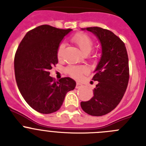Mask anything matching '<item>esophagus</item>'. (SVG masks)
<instances>
[{
	"mask_svg": "<svg viewBox=\"0 0 146 146\" xmlns=\"http://www.w3.org/2000/svg\"><path fill=\"white\" fill-rule=\"evenodd\" d=\"M82 86V85L80 82H77V84H76V88H80Z\"/></svg>",
	"mask_w": 146,
	"mask_h": 146,
	"instance_id": "esophagus-1",
	"label": "esophagus"
}]
</instances>
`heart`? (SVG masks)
I'll use <instances>...</instances> for the list:
<instances>
[{
  "instance_id": "b5f03b06",
  "label": "heart",
  "mask_w": 146,
  "mask_h": 146,
  "mask_svg": "<svg viewBox=\"0 0 146 146\" xmlns=\"http://www.w3.org/2000/svg\"><path fill=\"white\" fill-rule=\"evenodd\" d=\"M72 42H74L77 45L78 48L80 50L82 54L85 55H88L91 52L93 49V40L91 37H89L86 34L84 33H77L72 38ZM64 48V44L61 43L59 45L58 49L57 55L58 58H60L61 57L62 52ZM67 72L75 79H79L82 77L83 74L87 73L88 70L86 67L84 66H69L66 69Z\"/></svg>"
}]
</instances>
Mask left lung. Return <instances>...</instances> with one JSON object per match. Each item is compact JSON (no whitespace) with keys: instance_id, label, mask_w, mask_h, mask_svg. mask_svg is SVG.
Returning a JSON list of instances; mask_svg holds the SVG:
<instances>
[{"instance_id":"obj_1","label":"left lung","mask_w":146,"mask_h":146,"mask_svg":"<svg viewBox=\"0 0 146 146\" xmlns=\"http://www.w3.org/2000/svg\"><path fill=\"white\" fill-rule=\"evenodd\" d=\"M94 34L102 47L93 80L97 81L94 96L81 102L82 109L94 116L104 115L116 108L128 86L129 59L125 44L112 31L99 27L81 28Z\"/></svg>"}]
</instances>
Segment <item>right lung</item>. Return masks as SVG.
I'll return each mask as SVG.
<instances>
[{"label":"right lung","mask_w":146,"mask_h":146,"mask_svg":"<svg viewBox=\"0 0 146 146\" xmlns=\"http://www.w3.org/2000/svg\"><path fill=\"white\" fill-rule=\"evenodd\" d=\"M72 31L40 25L25 34L15 54V73L19 91L30 106L40 113L58 110L67 92L76 86L70 77L55 82L49 72L58 61L60 42Z\"/></svg>","instance_id":"1"}]
</instances>
